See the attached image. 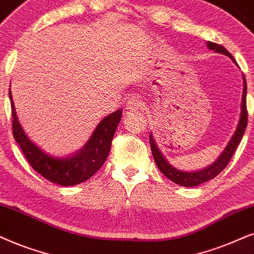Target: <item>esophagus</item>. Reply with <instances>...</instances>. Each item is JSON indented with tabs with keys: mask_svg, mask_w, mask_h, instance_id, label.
Instances as JSON below:
<instances>
[{
	"mask_svg": "<svg viewBox=\"0 0 254 254\" xmlns=\"http://www.w3.org/2000/svg\"><path fill=\"white\" fill-rule=\"evenodd\" d=\"M125 107H127V111H138L143 108V103L137 101V99H131V101L127 102Z\"/></svg>",
	"mask_w": 254,
	"mask_h": 254,
	"instance_id": "34e87169",
	"label": "esophagus"
}]
</instances>
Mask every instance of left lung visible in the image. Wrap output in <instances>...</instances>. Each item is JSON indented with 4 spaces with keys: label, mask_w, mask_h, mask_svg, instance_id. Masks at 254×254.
Returning a JSON list of instances; mask_svg holds the SVG:
<instances>
[{
    "label": "left lung",
    "mask_w": 254,
    "mask_h": 254,
    "mask_svg": "<svg viewBox=\"0 0 254 254\" xmlns=\"http://www.w3.org/2000/svg\"><path fill=\"white\" fill-rule=\"evenodd\" d=\"M207 47L210 48L211 50H214L216 53L224 54V55L229 56L230 59H233V56L227 51L225 48L220 44L213 43V42H207ZM236 62V61H234ZM244 78V90H243V98H242V115H240V121L238 124V127H237L236 133L233 134L232 139L230 140L229 144H227L224 152L221 153V156L218 158L216 163H213V165L208 166V168L200 170V171H194V172H184L179 171V170L175 169L166 162L164 156L160 153V151L157 147L155 140H153L152 134H150V146L151 151H152V156L155 158V162L160 172L163 175H165L170 181H172L176 184L182 185V186H188V188H192V186H197L199 184H203V183L211 181L214 177H217L219 173L223 171L224 169L226 168L227 164L230 163L231 158H232L234 151H236L237 146L239 145L240 140L244 136V132H245V129L247 127V108H246V79L245 76H243Z\"/></svg>",
    "instance_id": "left-lung-1"
}]
</instances>
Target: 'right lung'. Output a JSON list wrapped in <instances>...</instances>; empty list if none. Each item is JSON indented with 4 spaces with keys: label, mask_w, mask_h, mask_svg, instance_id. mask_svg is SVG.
Here are the masks:
<instances>
[{
    "label": "right lung",
    "mask_w": 254,
    "mask_h": 254,
    "mask_svg": "<svg viewBox=\"0 0 254 254\" xmlns=\"http://www.w3.org/2000/svg\"><path fill=\"white\" fill-rule=\"evenodd\" d=\"M9 97L11 105L12 136L20 145L29 164L42 177L55 184L71 186L88 181L103 166L110 152L115 131L121 121L122 110H117L105 117L96 127L84 149L77 155L65 159H57L46 155L27 137L18 123L10 91Z\"/></svg>",
    "instance_id": "right-lung-1"
}]
</instances>
